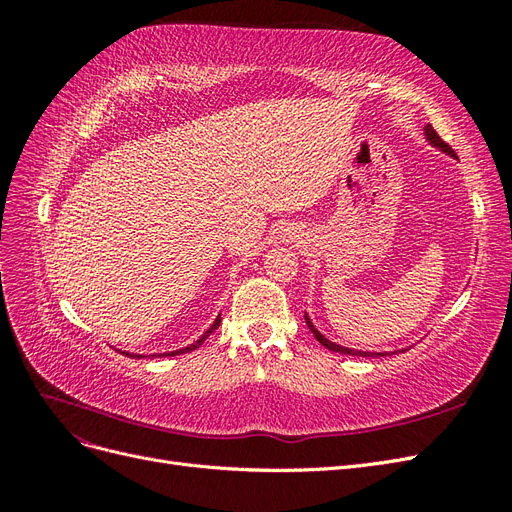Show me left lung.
<instances>
[{"instance_id":"obj_1","label":"left lung","mask_w":512,"mask_h":512,"mask_svg":"<svg viewBox=\"0 0 512 512\" xmlns=\"http://www.w3.org/2000/svg\"><path fill=\"white\" fill-rule=\"evenodd\" d=\"M425 134H427V138H429V141L433 143V145H436V147H440L442 151H446L448 153V156H455V151L451 149V145H448L446 141H442V138H440V134L436 132V130H433L431 126H429V123H427V126H425ZM457 158V156H455ZM305 322H307V327H309V331H312L314 333V337L318 339V342L324 346V348H329V350H333V352H339V354H352V356H374V354H371V352H359V350H350V348H342V346H337V344H333V342H329V339L327 337H324L316 327H314V324H312V320H309L307 318V314H305ZM378 356H384V352L382 354H378Z\"/></svg>"}]
</instances>
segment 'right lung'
<instances>
[{"instance_id": "add662e5", "label": "right lung", "mask_w": 512, "mask_h": 512, "mask_svg": "<svg viewBox=\"0 0 512 512\" xmlns=\"http://www.w3.org/2000/svg\"><path fill=\"white\" fill-rule=\"evenodd\" d=\"M220 322H222V318H215V322L211 324V329H209V331H207V333H205L203 337H200V339H198V342H194V344H192V346H188V348H181V350H177V352H170V356H175V354H183V352H192V350H196V348H198L200 344H203V342H205V339H207V337H209V335H211V333H213L215 329H218V327H220Z\"/></svg>"}]
</instances>
